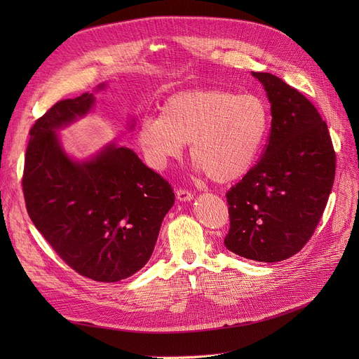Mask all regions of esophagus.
<instances>
[{
	"label": "esophagus",
	"instance_id": "obj_1",
	"mask_svg": "<svg viewBox=\"0 0 359 359\" xmlns=\"http://www.w3.org/2000/svg\"><path fill=\"white\" fill-rule=\"evenodd\" d=\"M176 196L179 201L186 202V201H192L194 199V194L189 192L187 189H177L176 191Z\"/></svg>",
	"mask_w": 359,
	"mask_h": 359
}]
</instances>
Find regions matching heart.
<instances>
[{
	"instance_id": "1",
	"label": "heart",
	"mask_w": 359,
	"mask_h": 359,
	"mask_svg": "<svg viewBox=\"0 0 359 359\" xmlns=\"http://www.w3.org/2000/svg\"><path fill=\"white\" fill-rule=\"evenodd\" d=\"M269 125V107L255 94L192 90L168 97L158 116H145L138 142L156 170L177 158L184 142H191V157L205 175L217 183H229L249 173Z\"/></svg>"
}]
</instances>
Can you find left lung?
Listing matches in <instances>:
<instances>
[{"label":"left lung","mask_w":359,"mask_h":359,"mask_svg":"<svg viewBox=\"0 0 359 359\" xmlns=\"http://www.w3.org/2000/svg\"><path fill=\"white\" fill-rule=\"evenodd\" d=\"M271 102L268 144L248 175L227 192L230 252L279 262L306 246L332 191L336 154L326 122L297 88L269 72H252Z\"/></svg>","instance_id":"obj_1"}]
</instances>
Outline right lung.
<instances>
[{
  "instance_id": "right-lung-1",
  "label": "right lung",
  "mask_w": 359,
  "mask_h": 359,
  "mask_svg": "<svg viewBox=\"0 0 359 359\" xmlns=\"http://www.w3.org/2000/svg\"><path fill=\"white\" fill-rule=\"evenodd\" d=\"M93 103L84 93L55 103L34 122L22 186L29 217L56 255L86 278L118 282L149 260L175 194L129 148L110 144L84 163L64 153L55 130L84 116Z\"/></svg>"
}]
</instances>
